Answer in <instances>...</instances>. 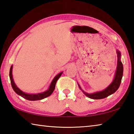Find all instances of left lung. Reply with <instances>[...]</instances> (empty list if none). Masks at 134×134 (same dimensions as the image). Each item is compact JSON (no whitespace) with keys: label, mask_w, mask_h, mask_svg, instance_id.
<instances>
[{"label":"left lung","mask_w":134,"mask_h":134,"mask_svg":"<svg viewBox=\"0 0 134 134\" xmlns=\"http://www.w3.org/2000/svg\"><path fill=\"white\" fill-rule=\"evenodd\" d=\"M116 54H117V57H118V61H117V67H116V71L115 72L114 79L109 85L106 89H104L102 91L92 93H88L84 92L83 90L81 89L80 85L78 83V86L80 89L83 92L86 96L89 97L90 99H101L107 97L108 96H110L113 93L116 91L118 89L120 85H121V80L122 76H123V71H124V67L123 64L121 61V54L120 53L119 50H116Z\"/></svg>","instance_id":"1"}]
</instances>
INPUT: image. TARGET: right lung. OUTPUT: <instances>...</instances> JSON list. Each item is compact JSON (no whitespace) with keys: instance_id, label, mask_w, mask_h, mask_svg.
Here are the masks:
<instances>
[{"instance_id":"add662e5","label":"right lung","mask_w":134,"mask_h":134,"mask_svg":"<svg viewBox=\"0 0 134 134\" xmlns=\"http://www.w3.org/2000/svg\"><path fill=\"white\" fill-rule=\"evenodd\" d=\"M12 69H13V65H11L10 69V71H9V77L11 82V85H12V87L13 89L15 92L16 93H17L18 95L21 96V97H24V99L26 100H42L43 99L45 98V97H47L50 96V95L53 93L54 92V89H55V85L57 83V81L58 80V79L60 77V76H62L63 74V71L60 72V73L58 74L57 75L55 76V77L53 79V80H52L51 83L49 85L48 89H47L46 91L44 92L40 93L37 94H29L26 93H25L23 91L19 89L17 87V86L16 85L15 83L14 82V80H13V76H12Z\"/></svg>"}]
</instances>
